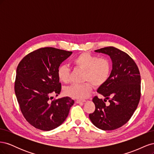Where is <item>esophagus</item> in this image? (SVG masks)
Wrapping results in <instances>:
<instances>
[{
    "label": "esophagus",
    "instance_id": "esophagus-1",
    "mask_svg": "<svg viewBox=\"0 0 154 154\" xmlns=\"http://www.w3.org/2000/svg\"><path fill=\"white\" fill-rule=\"evenodd\" d=\"M85 100H77L76 101V103H83V102H85Z\"/></svg>",
    "mask_w": 154,
    "mask_h": 154
}]
</instances>
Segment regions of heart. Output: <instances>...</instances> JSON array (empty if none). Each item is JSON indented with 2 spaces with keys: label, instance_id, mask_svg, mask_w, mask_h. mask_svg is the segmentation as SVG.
Listing matches in <instances>:
<instances>
[{
  "label": "heart",
  "instance_id": "b5f03b06",
  "mask_svg": "<svg viewBox=\"0 0 154 154\" xmlns=\"http://www.w3.org/2000/svg\"><path fill=\"white\" fill-rule=\"evenodd\" d=\"M72 64L74 67L84 71L83 81L87 82L83 84H72L65 88V94L73 98L85 99L90 94L92 89V84L95 87L103 85L110 74L111 64L108 58H97L96 56L88 53H83L78 55L72 60ZM57 74L61 82H70L71 72L67 66H60L58 69Z\"/></svg>",
  "mask_w": 154,
  "mask_h": 154
}]
</instances>
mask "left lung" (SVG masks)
I'll list each match as a JSON object with an SVG mask.
<instances>
[{
	"label": "left lung",
	"mask_w": 154,
	"mask_h": 154,
	"mask_svg": "<svg viewBox=\"0 0 154 154\" xmlns=\"http://www.w3.org/2000/svg\"><path fill=\"white\" fill-rule=\"evenodd\" d=\"M95 52L110 56L112 70L107 81L97 90L105 97L104 101L93 97L95 110L89 118L98 128L112 130L127 123L137 109L141 97L140 72L134 60L118 48L110 46ZM106 99L109 105L104 103Z\"/></svg>",
	"instance_id": "left-lung-1"
}]
</instances>
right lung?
Returning <instances> with one entry per match:
<instances>
[{
  "mask_svg": "<svg viewBox=\"0 0 154 154\" xmlns=\"http://www.w3.org/2000/svg\"><path fill=\"white\" fill-rule=\"evenodd\" d=\"M72 52L42 48L27 54L18 63L15 92L22 113L36 128L49 131L66 119L74 101L69 97L52 100L61 92L58 69Z\"/></svg>",
  "mask_w": 154,
  "mask_h": 154,
  "instance_id": "add662e5",
  "label": "right lung"
}]
</instances>
